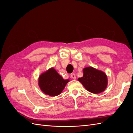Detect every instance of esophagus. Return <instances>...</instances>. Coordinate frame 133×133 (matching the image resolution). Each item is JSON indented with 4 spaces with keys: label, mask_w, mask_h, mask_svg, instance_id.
<instances>
[{
    "label": "esophagus",
    "mask_w": 133,
    "mask_h": 133,
    "mask_svg": "<svg viewBox=\"0 0 133 133\" xmlns=\"http://www.w3.org/2000/svg\"><path fill=\"white\" fill-rule=\"evenodd\" d=\"M70 76H71V78L72 79H76V76H75V74L71 73V74H70Z\"/></svg>",
    "instance_id": "1"
}]
</instances>
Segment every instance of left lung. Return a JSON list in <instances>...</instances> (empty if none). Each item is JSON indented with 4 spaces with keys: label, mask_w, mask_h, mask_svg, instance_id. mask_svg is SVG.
Returning <instances> with one entry per match:
<instances>
[{
    "label": "left lung",
    "mask_w": 133,
    "mask_h": 133,
    "mask_svg": "<svg viewBox=\"0 0 133 133\" xmlns=\"http://www.w3.org/2000/svg\"><path fill=\"white\" fill-rule=\"evenodd\" d=\"M83 73V77L79 78L78 80L88 91L98 94L105 89L108 80L104 72L90 66L84 68Z\"/></svg>",
    "instance_id": "left-lung-1"
}]
</instances>
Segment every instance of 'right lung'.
<instances>
[{
    "instance_id": "obj_1",
    "label": "right lung",
    "mask_w": 133,
    "mask_h": 133,
    "mask_svg": "<svg viewBox=\"0 0 133 133\" xmlns=\"http://www.w3.org/2000/svg\"><path fill=\"white\" fill-rule=\"evenodd\" d=\"M69 79L64 80L53 68H51L41 75L39 85L44 93L55 96L61 93Z\"/></svg>"
}]
</instances>
